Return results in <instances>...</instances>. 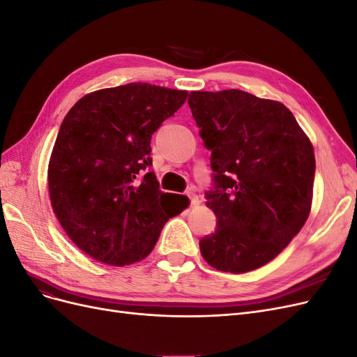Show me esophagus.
<instances>
[{"label":"esophagus","mask_w":357,"mask_h":357,"mask_svg":"<svg viewBox=\"0 0 357 357\" xmlns=\"http://www.w3.org/2000/svg\"><path fill=\"white\" fill-rule=\"evenodd\" d=\"M188 198L190 199V205H192V207H195V205H199V202H201L197 193H193V192H188Z\"/></svg>","instance_id":"esophagus-1"}]
</instances>
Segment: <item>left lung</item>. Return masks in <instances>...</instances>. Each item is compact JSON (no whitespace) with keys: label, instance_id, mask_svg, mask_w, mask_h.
Returning <instances> with one entry per match:
<instances>
[{"label":"left lung","instance_id":"8db88e82","mask_svg":"<svg viewBox=\"0 0 357 357\" xmlns=\"http://www.w3.org/2000/svg\"><path fill=\"white\" fill-rule=\"evenodd\" d=\"M188 104L214 171L205 198L218 228L199 241L201 255L218 271H253L307 222L314 150L282 102L229 89L193 91Z\"/></svg>","mask_w":357,"mask_h":357}]
</instances>
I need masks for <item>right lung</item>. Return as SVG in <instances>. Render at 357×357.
I'll use <instances>...</instances> for the list:
<instances>
[{"label":"right lung","instance_id":"right-lung-1","mask_svg":"<svg viewBox=\"0 0 357 357\" xmlns=\"http://www.w3.org/2000/svg\"><path fill=\"white\" fill-rule=\"evenodd\" d=\"M186 98L188 91L129 83L84 95L63 119L49 162L50 202L71 241L95 261H142L185 208V195L167 208L172 193L150 171V139Z\"/></svg>","mask_w":357,"mask_h":357}]
</instances>
